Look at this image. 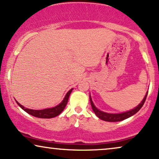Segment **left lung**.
Returning <instances> with one entry per match:
<instances>
[{
    "label": "left lung",
    "instance_id": "obj_1",
    "mask_svg": "<svg viewBox=\"0 0 159 159\" xmlns=\"http://www.w3.org/2000/svg\"><path fill=\"white\" fill-rule=\"evenodd\" d=\"M148 92H147L145 96H144V99L142 100V101L136 107L134 108V109L130 110V111H126V112H123V113H120V114H109V113H106V112L100 111V110L98 109V108L95 107V106L94 105L93 102H92V100L91 96L90 95H89V100H90V103H91L92 108V109H93L94 114H95L98 117H99L100 120H104V121H107V122H120V121H122V120L127 119V118L130 117V116L134 115L136 112H138L140 109H141L142 106L144 105V102H145L147 96H148Z\"/></svg>",
    "mask_w": 159,
    "mask_h": 159
}]
</instances>
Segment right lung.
I'll return each mask as SVG.
<instances>
[{"instance_id": "1", "label": "right lung", "mask_w": 159, "mask_h": 159, "mask_svg": "<svg viewBox=\"0 0 159 159\" xmlns=\"http://www.w3.org/2000/svg\"><path fill=\"white\" fill-rule=\"evenodd\" d=\"M73 89H71L69 92L66 94L65 98L62 100V102L58 106H55V107L50 108H45V109L43 110H34V109H29V108H25L23 106H22L21 104H20L16 100L18 106L20 107L22 109H23L25 112H27L28 114H31V115L36 116L38 118H45V119H48V118H53L55 116H58L59 114L61 113V111L65 109L66 105H67L68 99H69V96Z\"/></svg>"}]
</instances>
